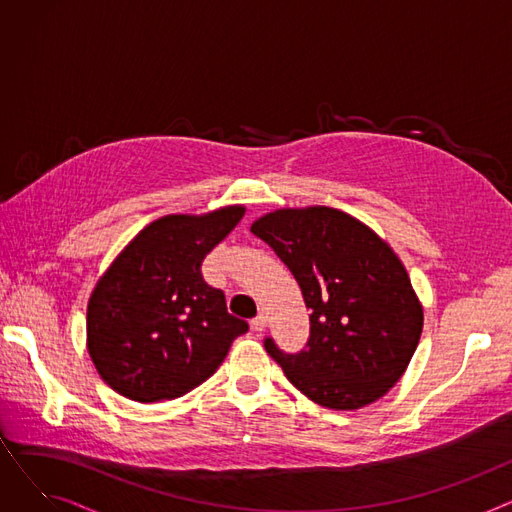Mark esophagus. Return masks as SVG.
I'll return each instance as SVG.
<instances>
[{
    "label": "esophagus",
    "instance_id": "obj_1",
    "mask_svg": "<svg viewBox=\"0 0 512 512\" xmlns=\"http://www.w3.org/2000/svg\"><path fill=\"white\" fill-rule=\"evenodd\" d=\"M265 326H267V317L261 313V315H257L253 321H251V328L255 330V332H263L265 330Z\"/></svg>",
    "mask_w": 512,
    "mask_h": 512
}]
</instances>
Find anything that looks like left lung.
I'll return each instance as SVG.
<instances>
[{
  "mask_svg": "<svg viewBox=\"0 0 512 512\" xmlns=\"http://www.w3.org/2000/svg\"><path fill=\"white\" fill-rule=\"evenodd\" d=\"M251 232L288 265L311 309L301 353H282L265 338L288 382L334 411H355L388 394L423 330L421 301L388 242L324 205L265 213Z\"/></svg>",
  "mask_w": 512,
  "mask_h": 512,
  "instance_id": "left-lung-1",
  "label": "left lung"
}]
</instances>
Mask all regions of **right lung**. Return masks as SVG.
Returning a JSON list of instances; mask_svg holds the SVG:
<instances>
[{"mask_svg":"<svg viewBox=\"0 0 512 512\" xmlns=\"http://www.w3.org/2000/svg\"><path fill=\"white\" fill-rule=\"evenodd\" d=\"M242 215V205L164 215L107 267L87 307V348L112 390L137 402L178 398L203 384L249 330L201 274L205 255Z\"/></svg>","mask_w":512,"mask_h":512,"instance_id":"obj_1","label":"right lung"}]
</instances>
